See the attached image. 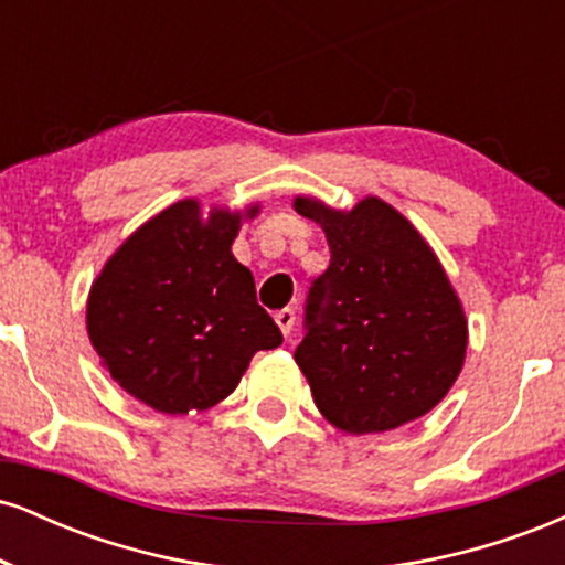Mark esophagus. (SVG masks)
<instances>
[{
    "mask_svg": "<svg viewBox=\"0 0 565 565\" xmlns=\"http://www.w3.org/2000/svg\"><path fill=\"white\" fill-rule=\"evenodd\" d=\"M295 321H297V316H295V310H291V308H281L276 313V323H278V329L284 332V337L291 334V329H295Z\"/></svg>",
    "mask_w": 565,
    "mask_h": 565,
    "instance_id": "obj_1",
    "label": "esophagus"
}]
</instances>
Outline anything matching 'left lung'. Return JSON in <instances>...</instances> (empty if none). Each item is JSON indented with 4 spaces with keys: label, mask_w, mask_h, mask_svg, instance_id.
Here are the masks:
<instances>
[{
    "label": "left lung",
    "mask_w": 565,
    "mask_h": 565,
    "mask_svg": "<svg viewBox=\"0 0 565 565\" xmlns=\"http://www.w3.org/2000/svg\"><path fill=\"white\" fill-rule=\"evenodd\" d=\"M327 233L332 260L305 300L297 366L323 417L364 436L423 417L449 393L468 321L425 238L385 201L350 212L295 199Z\"/></svg>",
    "instance_id": "left-lung-1"
}]
</instances>
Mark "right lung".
I'll list each match as a JSON object with an SVG mask.
<instances>
[{
    "label": "right lung",
    "mask_w": 565,
    "mask_h": 565,
    "mask_svg": "<svg viewBox=\"0 0 565 565\" xmlns=\"http://www.w3.org/2000/svg\"><path fill=\"white\" fill-rule=\"evenodd\" d=\"M238 223L223 210L201 220L199 201H178L135 231L93 284V348L111 377L157 412L215 406L257 350L284 342L257 305L249 268L231 252Z\"/></svg>",
    "instance_id": "add662e5"
}]
</instances>
